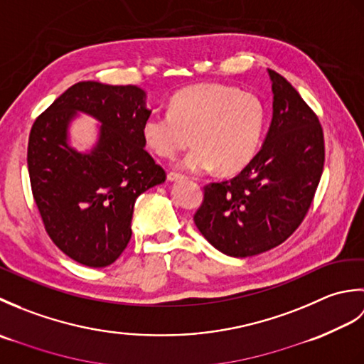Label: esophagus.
<instances>
[{
	"label": "esophagus",
	"instance_id": "esophagus-1",
	"mask_svg": "<svg viewBox=\"0 0 364 364\" xmlns=\"http://www.w3.org/2000/svg\"><path fill=\"white\" fill-rule=\"evenodd\" d=\"M167 180L168 181H181V180H184V175L176 173V172H168L167 173Z\"/></svg>",
	"mask_w": 364,
	"mask_h": 364
}]
</instances>
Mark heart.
Masks as SVG:
<instances>
[{
  "instance_id": "obj_1",
  "label": "heart",
  "mask_w": 364,
  "mask_h": 364,
  "mask_svg": "<svg viewBox=\"0 0 364 364\" xmlns=\"http://www.w3.org/2000/svg\"><path fill=\"white\" fill-rule=\"evenodd\" d=\"M266 127V107L252 92L219 82L178 90L167 114H150L142 123L146 146L172 159L196 144L180 166L189 172L218 168L236 173L253 159Z\"/></svg>"
}]
</instances>
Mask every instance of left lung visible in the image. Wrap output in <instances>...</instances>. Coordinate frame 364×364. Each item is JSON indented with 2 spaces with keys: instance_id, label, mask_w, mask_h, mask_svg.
I'll return each mask as SVG.
<instances>
[{
  "instance_id": "8db88e82",
  "label": "left lung",
  "mask_w": 364,
  "mask_h": 364,
  "mask_svg": "<svg viewBox=\"0 0 364 364\" xmlns=\"http://www.w3.org/2000/svg\"><path fill=\"white\" fill-rule=\"evenodd\" d=\"M272 81V122L241 173L211 183L194 222L219 252L247 258L284 242L310 210L326 149L319 119L282 75Z\"/></svg>"
}]
</instances>
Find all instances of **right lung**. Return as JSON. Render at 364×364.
I'll return each mask as SVG.
<instances>
[{"label": "right lung", "mask_w": 364, "mask_h": 364, "mask_svg": "<svg viewBox=\"0 0 364 364\" xmlns=\"http://www.w3.org/2000/svg\"><path fill=\"white\" fill-rule=\"evenodd\" d=\"M137 86L76 82L31 128V188L51 241L80 264L106 267L131 239L136 198L166 181L145 151L142 123L151 111ZM80 112L102 123L86 154L70 145L68 128Z\"/></svg>", "instance_id": "obj_1"}]
</instances>
